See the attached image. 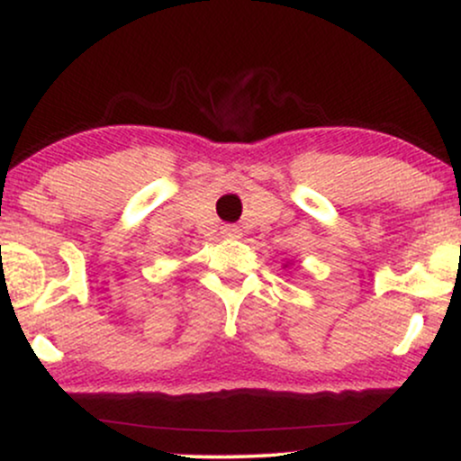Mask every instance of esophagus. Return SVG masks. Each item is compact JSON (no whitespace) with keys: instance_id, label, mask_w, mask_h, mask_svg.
Wrapping results in <instances>:
<instances>
[{"instance_id":"esophagus-1","label":"esophagus","mask_w":461,"mask_h":461,"mask_svg":"<svg viewBox=\"0 0 461 461\" xmlns=\"http://www.w3.org/2000/svg\"><path fill=\"white\" fill-rule=\"evenodd\" d=\"M240 227L238 225H225L223 230H221V234H223L225 238H240Z\"/></svg>"}]
</instances>
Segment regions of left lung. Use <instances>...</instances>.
Wrapping results in <instances>:
<instances>
[{
    "label": "left lung",
    "instance_id": "1",
    "mask_svg": "<svg viewBox=\"0 0 461 461\" xmlns=\"http://www.w3.org/2000/svg\"><path fill=\"white\" fill-rule=\"evenodd\" d=\"M285 267H288V262H285Z\"/></svg>",
    "mask_w": 461,
    "mask_h": 461
}]
</instances>
